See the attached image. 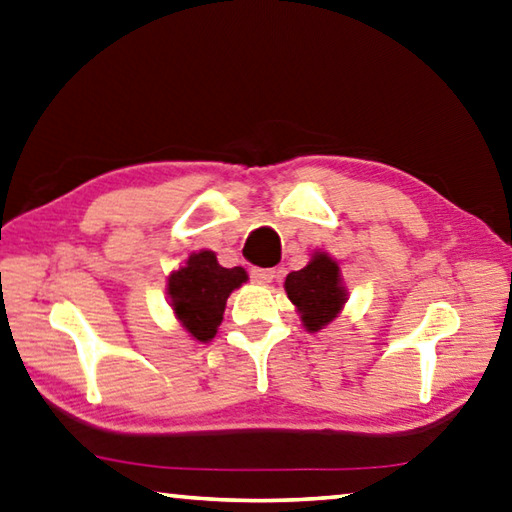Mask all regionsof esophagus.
I'll list each match as a JSON object with an SVG mask.
<instances>
[{"instance_id":"1","label":"esophagus","mask_w":512,"mask_h":512,"mask_svg":"<svg viewBox=\"0 0 512 512\" xmlns=\"http://www.w3.org/2000/svg\"><path fill=\"white\" fill-rule=\"evenodd\" d=\"M275 275H277L275 268H250V277H253V280L259 284L273 282Z\"/></svg>"}]
</instances>
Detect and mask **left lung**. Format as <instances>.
Masks as SVG:
<instances>
[{"label":"left lung","mask_w":512,"mask_h":512,"mask_svg":"<svg viewBox=\"0 0 512 512\" xmlns=\"http://www.w3.org/2000/svg\"><path fill=\"white\" fill-rule=\"evenodd\" d=\"M286 295L297 306L306 331H320L338 318L347 291L342 286L340 266L327 253H315L302 271L286 275Z\"/></svg>","instance_id":"1"}]
</instances>
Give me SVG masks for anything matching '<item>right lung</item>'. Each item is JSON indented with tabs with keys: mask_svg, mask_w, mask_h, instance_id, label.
Instances as JSON below:
<instances>
[{
	"mask_svg": "<svg viewBox=\"0 0 512 512\" xmlns=\"http://www.w3.org/2000/svg\"><path fill=\"white\" fill-rule=\"evenodd\" d=\"M246 280L241 266L224 268L212 250H199L167 277V295L181 327L194 340L208 342L224 320L228 295Z\"/></svg>",
	"mask_w": 512,
	"mask_h": 512,
	"instance_id": "obj_1",
	"label": "right lung"
}]
</instances>
